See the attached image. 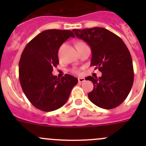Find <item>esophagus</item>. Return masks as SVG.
Returning <instances> with one entry per match:
<instances>
[{"instance_id": "esophagus-1", "label": "esophagus", "mask_w": 146, "mask_h": 146, "mask_svg": "<svg viewBox=\"0 0 146 146\" xmlns=\"http://www.w3.org/2000/svg\"><path fill=\"white\" fill-rule=\"evenodd\" d=\"M85 80V79L84 78H78V82H82Z\"/></svg>"}]
</instances>
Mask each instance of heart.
Listing matches in <instances>:
<instances>
[{
	"instance_id": "obj_1",
	"label": "heart",
	"mask_w": 146,
	"mask_h": 146,
	"mask_svg": "<svg viewBox=\"0 0 146 146\" xmlns=\"http://www.w3.org/2000/svg\"><path fill=\"white\" fill-rule=\"evenodd\" d=\"M73 72L75 73H79V70H78V69H73Z\"/></svg>"
}]
</instances>
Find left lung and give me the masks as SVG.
I'll return each instance as SVG.
<instances>
[{"mask_svg":"<svg viewBox=\"0 0 146 146\" xmlns=\"http://www.w3.org/2000/svg\"><path fill=\"white\" fill-rule=\"evenodd\" d=\"M76 36L92 50L90 66H95L102 76L85 78L94 85L88 93L90 100L103 109L115 108L127 98L133 83L131 56L119 36L103 27L73 29Z\"/></svg>","mask_w":146,"mask_h":146,"instance_id":"obj_1","label":"left lung"}]
</instances>
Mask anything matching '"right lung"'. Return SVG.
Returning <instances> with one entry per match:
<instances>
[{
  "instance_id": "right-lung-1",
  "label": "right lung",
  "mask_w": 146,
  "mask_h": 146,
  "mask_svg": "<svg viewBox=\"0 0 146 146\" xmlns=\"http://www.w3.org/2000/svg\"><path fill=\"white\" fill-rule=\"evenodd\" d=\"M69 37L70 30L48 29L39 33L25 46L19 62V79L28 100L44 111L58 110L66 104L78 79L66 74L61 79L52 74L59 64L60 46Z\"/></svg>"
}]
</instances>
